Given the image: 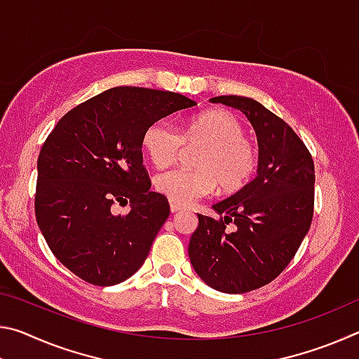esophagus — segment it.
<instances>
[{
    "mask_svg": "<svg viewBox=\"0 0 359 359\" xmlns=\"http://www.w3.org/2000/svg\"><path fill=\"white\" fill-rule=\"evenodd\" d=\"M169 205H171V212H172V214H175V212H180L182 209H184L180 204L174 203V201H169Z\"/></svg>",
    "mask_w": 359,
    "mask_h": 359,
    "instance_id": "obj_1",
    "label": "esophagus"
}]
</instances>
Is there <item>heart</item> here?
<instances>
[{
	"mask_svg": "<svg viewBox=\"0 0 359 359\" xmlns=\"http://www.w3.org/2000/svg\"><path fill=\"white\" fill-rule=\"evenodd\" d=\"M184 142L205 144L196 158L198 169L175 168L158 174L156 190L180 205L204 198L218 188L234 193L244 188L258 168V150L245 137L238 117L224 111H210L193 118L180 131L165 118L144 130L142 147L158 169L177 160Z\"/></svg>",
	"mask_w": 359,
	"mask_h": 359,
	"instance_id": "b5f03b06",
	"label": "heart"
}]
</instances>
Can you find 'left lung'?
<instances>
[{"label": "left lung", "instance_id": "obj_1", "mask_svg": "<svg viewBox=\"0 0 359 359\" xmlns=\"http://www.w3.org/2000/svg\"><path fill=\"white\" fill-rule=\"evenodd\" d=\"M210 102L239 109L250 121L258 174L212 205L218 220L198 214L188 257L209 287L239 294L272 282L293 259L312 223L315 168L299 136L258 101L228 95Z\"/></svg>", "mask_w": 359, "mask_h": 359}]
</instances>
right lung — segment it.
<instances>
[{"instance_id": "right-lung-1", "label": "right lung", "mask_w": 359, "mask_h": 359, "mask_svg": "<svg viewBox=\"0 0 359 359\" xmlns=\"http://www.w3.org/2000/svg\"><path fill=\"white\" fill-rule=\"evenodd\" d=\"M196 102L141 87H115L63 115L38 158L36 222L52 253L82 280L111 287L144 264L169 217L166 196L150 191L142 135ZM130 204L128 215L113 205Z\"/></svg>"}]
</instances>
